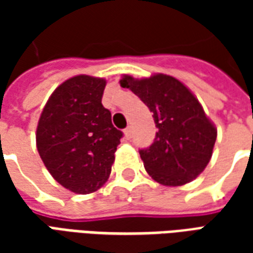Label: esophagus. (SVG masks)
Here are the masks:
<instances>
[{
	"mask_svg": "<svg viewBox=\"0 0 253 253\" xmlns=\"http://www.w3.org/2000/svg\"><path fill=\"white\" fill-rule=\"evenodd\" d=\"M125 137H126V139L131 138V127H127L126 130H125Z\"/></svg>",
	"mask_w": 253,
	"mask_h": 253,
	"instance_id": "1",
	"label": "esophagus"
}]
</instances>
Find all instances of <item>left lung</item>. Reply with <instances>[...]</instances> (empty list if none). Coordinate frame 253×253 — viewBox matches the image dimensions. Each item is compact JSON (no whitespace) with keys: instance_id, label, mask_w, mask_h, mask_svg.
<instances>
[{"instance_id":"8db88e82","label":"left lung","mask_w":253,"mask_h":253,"mask_svg":"<svg viewBox=\"0 0 253 253\" xmlns=\"http://www.w3.org/2000/svg\"><path fill=\"white\" fill-rule=\"evenodd\" d=\"M122 88L137 94L159 131L153 143L139 149L145 169L164 186H183L201 175L211 159L217 128L184 84L167 74L149 78L123 76Z\"/></svg>"}]
</instances>
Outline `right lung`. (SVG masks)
Segmentation results:
<instances>
[{
    "label": "right lung",
    "instance_id": "add662e5",
    "mask_svg": "<svg viewBox=\"0 0 253 253\" xmlns=\"http://www.w3.org/2000/svg\"><path fill=\"white\" fill-rule=\"evenodd\" d=\"M104 78L76 76L61 84L36 128L41 159L55 180L76 194H90L108 180L123 132L101 104Z\"/></svg>",
    "mask_w": 253,
    "mask_h": 253
}]
</instances>
